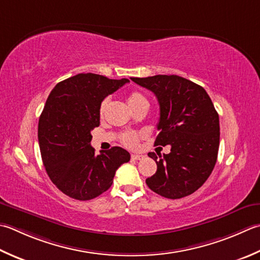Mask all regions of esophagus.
I'll use <instances>...</instances> for the list:
<instances>
[{"instance_id":"1","label":"esophagus","mask_w":260,"mask_h":260,"mask_svg":"<svg viewBox=\"0 0 260 260\" xmlns=\"http://www.w3.org/2000/svg\"><path fill=\"white\" fill-rule=\"evenodd\" d=\"M131 157L133 160H141V159H143L144 157V155L143 154H137V153H133L131 155Z\"/></svg>"}]
</instances>
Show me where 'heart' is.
<instances>
[{
    "label": "heart",
    "instance_id": "b5f03b06",
    "mask_svg": "<svg viewBox=\"0 0 260 260\" xmlns=\"http://www.w3.org/2000/svg\"><path fill=\"white\" fill-rule=\"evenodd\" d=\"M127 103H128L131 109H134L141 105H149L146 96L143 93H141L140 91H133V92H131L128 96H127ZM108 106H109V99L106 98L103 100V103L100 104V107H99L100 117L105 116L107 109H108ZM137 139H139V136H137V134L134 133V132H126V133H124L120 137L123 144L128 147H134L137 144Z\"/></svg>",
    "mask_w": 260,
    "mask_h": 260
}]
</instances>
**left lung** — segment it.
Segmentation results:
<instances>
[{
    "instance_id": "left-lung-1",
    "label": "left lung",
    "mask_w": 260,
    "mask_h": 260,
    "mask_svg": "<svg viewBox=\"0 0 260 260\" xmlns=\"http://www.w3.org/2000/svg\"><path fill=\"white\" fill-rule=\"evenodd\" d=\"M153 92L160 119L154 145H170L169 154L156 156L155 174L146 185L156 194L178 200L196 191L212 174L220 144V121L203 86L178 75L131 78Z\"/></svg>"
}]
</instances>
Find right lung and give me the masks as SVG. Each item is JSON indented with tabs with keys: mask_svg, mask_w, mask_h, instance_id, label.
I'll list each match as a JSON object with an SVG mask.
<instances>
[{
	"mask_svg": "<svg viewBox=\"0 0 260 260\" xmlns=\"http://www.w3.org/2000/svg\"><path fill=\"white\" fill-rule=\"evenodd\" d=\"M129 80L80 73L55 85L39 117L38 141L50 180L65 195L89 201L108 190L126 150L114 146L94 154L91 131L100 124L99 107Z\"/></svg>",
	"mask_w": 260,
	"mask_h": 260,
	"instance_id": "1",
	"label": "right lung"
}]
</instances>
